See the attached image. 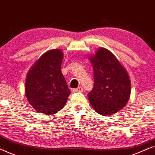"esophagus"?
Here are the masks:
<instances>
[{
    "mask_svg": "<svg viewBox=\"0 0 155 155\" xmlns=\"http://www.w3.org/2000/svg\"><path fill=\"white\" fill-rule=\"evenodd\" d=\"M82 91H83V89H82L81 87H79L73 89V92H82Z\"/></svg>",
    "mask_w": 155,
    "mask_h": 155,
    "instance_id": "obj_1",
    "label": "esophagus"
}]
</instances>
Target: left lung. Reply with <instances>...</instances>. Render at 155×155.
I'll use <instances>...</instances> for the list:
<instances>
[{
	"label": "left lung",
	"mask_w": 155,
	"mask_h": 155,
	"mask_svg": "<svg viewBox=\"0 0 155 155\" xmlns=\"http://www.w3.org/2000/svg\"><path fill=\"white\" fill-rule=\"evenodd\" d=\"M88 59L94 71V87L88 94L91 105L101 116L117 113L130 99L131 83L128 72L105 48H99Z\"/></svg>",
	"instance_id": "1"
}]
</instances>
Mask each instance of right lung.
<instances>
[{"instance_id": "right-lung-1", "label": "right lung", "mask_w": 155, "mask_h": 155, "mask_svg": "<svg viewBox=\"0 0 155 155\" xmlns=\"http://www.w3.org/2000/svg\"><path fill=\"white\" fill-rule=\"evenodd\" d=\"M63 60L61 49L49 50L42 54L27 72L25 95L38 112L51 115L65 105L71 91L61 73Z\"/></svg>"}]
</instances>
